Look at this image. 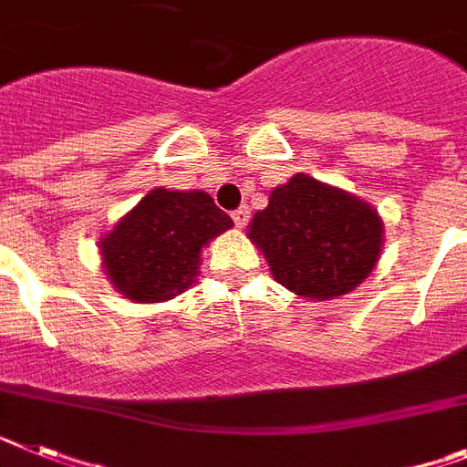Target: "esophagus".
Segmentation results:
<instances>
[{"mask_svg":"<svg viewBox=\"0 0 467 467\" xmlns=\"http://www.w3.org/2000/svg\"><path fill=\"white\" fill-rule=\"evenodd\" d=\"M231 217H234V222H236V226H245L250 222V207H238L236 213L231 214Z\"/></svg>","mask_w":467,"mask_h":467,"instance_id":"esophagus-1","label":"esophagus"}]
</instances>
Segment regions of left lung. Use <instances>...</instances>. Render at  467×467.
I'll use <instances>...</instances> for the list:
<instances>
[{
	"label": "left lung",
	"instance_id": "8db88e82",
	"mask_svg": "<svg viewBox=\"0 0 467 467\" xmlns=\"http://www.w3.org/2000/svg\"><path fill=\"white\" fill-rule=\"evenodd\" d=\"M248 238L283 288L324 302L352 293L376 269L385 224L364 198L300 172L269 193Z\"/></svg>",
	"mask_w": 467,
	"mask_h": 467
}]
</instances>
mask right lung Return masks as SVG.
<instances>
[{"instance_id":"add662e5","label":"right lung","mask_w":467,"mask_h":467,"mask_svg":"<svg viewBox=\"0 0 467 467\" xmlns=\"http://www.w3.org/2000/svg\"><path fill=\"white\" fill-rule=\"evenodd\" d=\"M231 226L205 191L158 186L101 236L103 272L127 300H172L195 283L202 250Z\"/></svg>"}]
</instances>
